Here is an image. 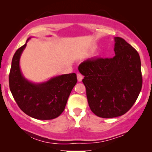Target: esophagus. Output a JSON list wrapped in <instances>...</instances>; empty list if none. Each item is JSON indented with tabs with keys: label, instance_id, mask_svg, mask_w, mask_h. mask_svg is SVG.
<instances>
[{
	"label": "esophagus",
	"instance_id": "esophagus-1",
	"mask_svg": "<svg viewBox=\"0 0 152 152\" xmlns=\"http://www.w3.org/2000/svg\"><path fill=\"white\" fill-rule=\"evenodd\" d=\"M83 78V76H82L81 74H77V79H78V81L81 82Z\"/></svg>",
	"mask_w": 152,
	"mask_h": 152
}]
</instances>
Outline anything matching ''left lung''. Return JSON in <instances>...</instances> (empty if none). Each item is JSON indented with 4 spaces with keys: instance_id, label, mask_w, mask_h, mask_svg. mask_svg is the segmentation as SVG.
Returning a JSON list of instances; mask_svg holds the SVG:
<instances>
[{
    "instance_id": "left-lung-1",
    "label": "left lung",
    "mask_w": 152,
    "mask_h": 152,
    "mask_svg": "<svg viewBox=\"0 0 152 152\" xmlns=\"http://www.w3.org/2000/svg\"><path fill=\"white\" fill-rule=\"evenodd\" d=\"M114 42V58L87 60L78 66L91 110L106 118L126 114L142 86L138 52L123 38L115 37Z\"/></svg>"
}]
</instances>
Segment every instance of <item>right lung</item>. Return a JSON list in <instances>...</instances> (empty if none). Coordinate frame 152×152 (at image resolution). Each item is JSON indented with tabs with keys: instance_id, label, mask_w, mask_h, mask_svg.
Segmentation results:
<instances>
[{
	"instance_id": "add662e5",
	"label": "right lung",
	"mask_w": 152,
	"mask_h": 152,
	"mask_svg": "<svg viewBox=\"0 0 152 152\" xmlns=\"http://www.w3.org/2000/svg\"><path fill=\"white\" fill-rule=\"evenodd\" d=\"M31 38H28L25 44L16 50L12 59L10 90L25 114L36 119H53L60 116L65 109L71 91L77 83L76 74L58 75L41 83L28 80L20 70V59Z\"/></svg>"
}]
</instances>
